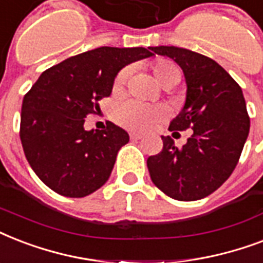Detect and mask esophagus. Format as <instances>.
<instances>
[{"label":"esophagus","instance_id":"1","mask_svg":"<svg viewBox=\"0 0 263 263\" xmlns=\"http://www.w3.org/2000/svg\"><path fill=\"white\" fill-rule=\"evenodd\" d=\"M129 136H131L132 140H139L143 138V136H142V134H136V132H132V134H129Z\"/></svg>","mask_w":263,"mask_h":263}]
</instances>
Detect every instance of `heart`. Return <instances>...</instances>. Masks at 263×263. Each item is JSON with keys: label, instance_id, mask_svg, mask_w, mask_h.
<instances>
[{"label": "heart", "instance_id": "heart-1", "mask_svg": "<svg viewBox=\"0 0 263 263\" xmlns=\"http://www.w3.org/2000/svg\"><path fill=\"white\" fill-rule=\"evenodd\" d=\"M153 72L156 75L157 80L162 86L171 82H179L180 71L173 63L169 61H161L153 67ZM128 76H129V68H123L117 73L115 79V88L119 90L125 84ZM111 117L116 123L121 127L132 129V131H148L160 123L161 120L166 117V110L162 106L148 105V103L140 102L136 99H125L121 102L116 103L111 111Z\"/></svg>", "mask_w": 263, "mask_h": 263}]
</instances>
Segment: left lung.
Here are the masks:
<instances>
[{
    "label": "left lung",
    "mask_w": 263,
    "mask_h": 263,
    "mask_svg": "<svg viewBox=\"0 0 263 263\" xmlns=\"http://www.w3.org/2000/svg\"><path fill=\"white\" fill-rule=\"evenodd\" d=\"M150 49L172 59L185 78V103L169 131H194L181 148L172 138L161 136L162 152L147 160L150 177L173 199H202L232 175L245 147L250 119L243 91L220 64L206 55L176 46Z\"/></svg>",
    "instance_id": "1"
}]
</instances>
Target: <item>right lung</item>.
I'll return each instance as SVG.
<instances>
[{
  "label": "right lung",
  "mask_w": 263,
  "mask_h": 263,
  "mask_svg": "<svg viewBox=\"0 0 263 263\" xmlns=\"http://www.w3.org/2000/svg\"><path fill=\"white\" fill-rule=\"evenodd\" d=\"M154 55L144 47H97L49 68L23 99L20 139L31 168L60 195L83 198L106 183L123 128L84 129V119L109 97L125 65Z\"/></svg>",
  "instance_id": "add662e5"
}]
</instances>
